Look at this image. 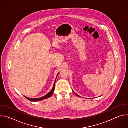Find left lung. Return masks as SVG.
Segmentation results:
<instances>
[{"label":"left lung","instance_id":"left-lung-1","mask_svg":"<svg viewBox=\"0 0 128 128\" xmlns=\"http://www.w3.org/2000/svg\"><path fill=\"white\" fill-rule=\"evenodd\" d=\"M73 92H74V91H73ZM74 94H76V96H78V97H80V96H79V95H78V94H76V93H74Z\"/></svg>","mask_w":128,"mask_h":128}]
</instances>
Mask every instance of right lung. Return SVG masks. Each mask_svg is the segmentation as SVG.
I'll return each mask as SVG.
<instances>
[{
    "label": "right lung",
    "mask_w": 128,
    "mask_h": 128,
    "mask_svg": "<svg viewBox=\"0 0 128 128\" xmlns=\"http://www.w3.org/2000/svg\"><path fill=\"white\" fill-rule=\"evenodd\" d=\"M59 74H58L57 76V77L58 76V75ZM57 77H56V78H57ZM56 78L55 80V81H54V86L52 89V90L50 91V92L47 94L46 95L44 96V97H42L41 98H28L27 97H26L24 96V97L27 99L28 100H29V101H32V102H36V101H42V100H44V99H47L48 98H50L53 94L54 92V86H55V83H56Z\"/></svg>",
    "instance_id": "obj_1"
}]
</instances>
